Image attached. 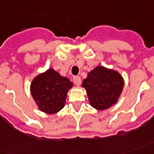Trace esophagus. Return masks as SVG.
I'll list each match as a JSON object with an SVG mask.
<instances>
[{
	"instance_id": "34e87169",
	"label": "esophagus",
	"mask_w": 154,
	"mask_h": 154,
	"mask_svg": "<svg viewBox=\"0 0 154 154\" xmlns=\"http://www.w3.org/2000/svg\"><path fill=\"white\" fill-rule=\"evenodd\" d=\"M73 82H74L75 85H77V86L81 85V78H80V77H73Z\"/></svg>"
}]
</instances>
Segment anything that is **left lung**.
<instances>
[{"label":"left lung","mask_w":154,"mask_h":154,"mask_svg":"<svg viewBox=\"0 0 154 154\" xmlns=\"http://www.w3.org/2000/svg\"><path fill=\"white\" fill-rule=\"evenodd\" d=\"M124 84V78L118 72L98 66L88 73L82 87L86 89L91 106L104 110L117 103Z\"/></svg>","instance_id":"1"}]
</instances>
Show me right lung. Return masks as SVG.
<instances>
[{
  "label": "right lung",
  "instance_id": "add662e5",
  "mask_svg": "<svg viewBox=\"0 0 154 154\" xmlns=\"http://www.w3.org/2000/svg\"><path fill=\"white\" fill-rule=\"evenodd\" d=\"M73 83L53 68L34 77L30 85V93L38 109L42 112L54 115L66 104L68 91Z\"/></svg>",
  "mask_w": 154,
  "mask_h": 154
}]
</instances>
